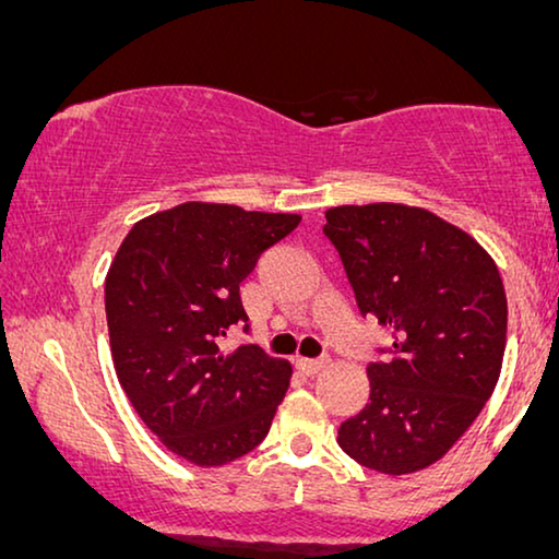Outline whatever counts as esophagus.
Instances as JSON below:
<instances>
[{
  "instance_id": "34e87169",
  "label": "esophagus",
  "mask_w": 559,
  "mask_h": 559,
  "mask_svg": "<svg viewBox=\"0 0 559 559\" xmlns=\"http://www.w3.org/2000/svg\"><path fill=\"white\" fill-rule=\"evenodd\" d=\"M325 366H328L325 358H297V368L302 370V373H307V376L318 373V370H322Z\"/></svg>"
}]
</instances>
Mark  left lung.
Wrapping results in <instances>:
<instances>
[{
    "label": "left lung",
    "mask_w": 559,
    "mask_h": 559,
    "mask_svg": "<svg viewBox=\"0 0 559 559\" xmlns=\"http://www.w3.org/2000/svg\"><path fill=\"white\" fill-rule=\"evenodd\" d=\"M325 237L345 264L362 314L393 330L385 362H370V401L337 443L388 476L439 461L495 393L507 345V295L474 237L408 204L335 206Z\"/></svg>",
    "instance_id": "8db88e82"
}]
</instances>
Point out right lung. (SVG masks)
Returning <instances> with one entry per match:
<instances>
[{
  "instance_id": "right-lung-1",
  "label": "right lung",
  "mask_w": 559,
  "mask_h": 559,
  "mask_svg": "<svg viewBox=\"0 0 559 559\" xmlns=\"http://www.w3.org/2000/svg\"><path fill=\"white\" fill-rule=\"evenodd\" d=\"M297 214L186 201L135 222L105 277L116 376L145 426L193 466H224L270 431L293 366L257 345L222 353L247 322L239 282ZM247 330V325H245Z\"/></svg>"
}]
</instances>
